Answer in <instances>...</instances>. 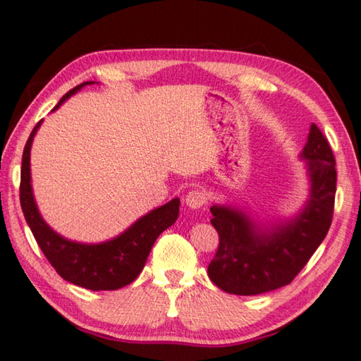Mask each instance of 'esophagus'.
Masks as SVG:
<instances>
[{
	"label": "esophagus",
	"instance_id": "34e87169",
	"mask_svg": "<svg viewBox=\"0 0 361 361\" xmlns=\"http://www.w3.org/2000/svg\"><path fill=\"white\" fill-rule=\"evenodd\" d=\"M185 202H186L189 208L199 209V208H202V207H204V204H207V194H204L203 190H200V189H192V190H189V192H188Z\"/></svg>",
	"mask_w": 361,
	"mask_h": 361
}]
</instances>
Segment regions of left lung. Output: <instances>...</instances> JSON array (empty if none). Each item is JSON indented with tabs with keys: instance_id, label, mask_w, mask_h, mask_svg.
I'll return each mask as SVG.
<instances>
[{
	"instance_id": "1",
	"label": "left lung",
	"mask_w": 361,
	"mask_h": 361,
	"mask_svg": "<svg viewBox=\"0 0 361 361\" xmlns=\"http://www.w3.org/2000/svg\"><path fill=\"white\" fill-rule=\"evenodd\" d=\"M302 158L307 159L312 192L305 209L291 222L261 230L241 211L211 207L219 247L208 275L225 293L257 295L289 285L326 238L335 208L336 162L314 123Z\"/></svg>"
}]
</instances>
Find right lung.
Masks as SVG:
<instances>
[{
    "label": "right lung",
    "mask_w": 361,
    "mask_h": 361,
    "mask_svg": "<svg viewBox=\"0 0 361 361\" xmlns=\"http://www.w3.org/2000/svg\"><path fill=\"white\" fill-rule=\"evenodd\" d=\"M86 84H94V81L82 82L68 90L54 106V109H58L70 95ZM40 123L42 120L34 126L26 140L20 176V204L40 250L44 252L56 272L76 286L90 291H114L130 285L144 269L148 253L157 238L175 224L180 211V200L173 199L164 207L150 211L125 233L108 243L78 244L59 236L42 219L31 189V144Z\"/></svg>",
    "instance_id": "1"
}]
</instances>
